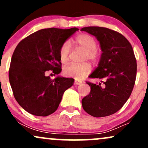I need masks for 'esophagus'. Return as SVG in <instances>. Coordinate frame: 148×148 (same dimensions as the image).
I'll return each mask as SVG.
<instances>
[{
	"label": "esophagus",
	"instance_id": "1",
	"mask_svg": "<svg viewBox=\"0 0 148 148\" xmlns=\"http://www.w3.org/2000/svg\"><path fill=\"white\" fill-rule=\"evenodd\" d=\"M82 84V82L80 81H77V80H75V81H74V84L75 85H77V86H79V85H81Z\"/></svg>",
	"mask_w": 148,
	"mask_h": 148
}]
</instances>
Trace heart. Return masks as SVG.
Here are the masks:
<instances>
[{
  "label": "heart",
  "mask_w": 148,
  "mask_h": 148,
  "mask_svg": "<svg viewBox=\"0 0 148 148\" xmlns=\"http://www.w3.org/2000/svg\"><path fill=\"white\" fill-rule=\"evenodd\" d=\"M74 42L75 45L86 51L85 58L90 60H95L97 58L99 52L96 49V41L90 35L84 33L80 34L75 37ZM69 53L70 45L68 42H65L61 46L59 51V58L61 62L65 63L67 62ZM90 71L91 67L88 64H78L71 63L64 67L63 74L68 77H74L76 79L80 80L89 74Z\"/></svg>",
  "instance_id": "1"
}]
</instances>
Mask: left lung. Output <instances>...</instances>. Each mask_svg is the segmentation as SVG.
<instances>
[{"label":"left lung","mask_w":148,"mask_h":148,"mask_svg":"<svg viewBox=\"0 0 148 148\" xmlns=\"http://www.w3.org/2000/svg\"><path fill=\"white\" fill-rule=\"evenodd\" d=\"M99 42L102 53L98 66L89 76L102 81L99 84L88 83L90 92L82 99L84 111L100 118L119 111L129 99L136 77L137 64L130 42L122 34L106 28L85 27Z\"/></svg>","instance_id":"obj_1"}]
</instances>
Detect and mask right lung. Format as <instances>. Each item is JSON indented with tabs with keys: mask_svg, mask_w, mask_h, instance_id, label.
Wrapping results in <instances>:
<instances>
[{
	"mask_svg": "<svg viewBox=\"0 0 148 148\" xmlns=\"http://www.w3.org/2000/svg\"><path fill=\"white\" fill-rule=\"evenodd\" d=\"M79 28H51L35 32L16 46L9 69L10 84L15 99L25 111L37 116H47L57 110L64 91L74 79L54 75L62 70L59 58L61 46Z\"/></svg>",
	"mask_w": 148,
	"mask_h": 148,
	"instance_id": "1",
	"label": "right lung"
}]
</instances>
